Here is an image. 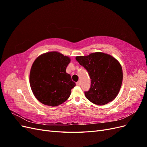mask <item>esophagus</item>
<instances>
[{"instance_id": "1", "label": "esophagus", "mask_w": 147, "mask_h": 147, "mask_svg": "<svg viewBox=\"0 0 147 147\" xmlns=\"http://www.w3.org/2000/svg\"><path fill=\"white\" fill-rule=\"evenodd\" d=\"M76 84H77V86H80V84H81L80 81H78V82H77V83H76Z\"/></svg>"}]
</instances>
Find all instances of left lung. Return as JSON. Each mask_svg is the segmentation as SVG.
I'll return each instance as SVG.
<instances>
[{
  "instance_id": "left-lung-1",
  "label": "left lung",
  "mask_w": 147,
  "mask_h": 147,
  "mask_svg": "<svg viewBox=\"0 0 147 147\" xmlns=\"http://www.w3.org/2000/svg\"><path fill=\"white\" fill-rule=\"evenodd\" d=\"M88 71L91 88L84 92L92 103L104 105L117 96L123 82V70L117 59L107 53L96 52L75 57Z\"/></svg>"
}]
</instances>
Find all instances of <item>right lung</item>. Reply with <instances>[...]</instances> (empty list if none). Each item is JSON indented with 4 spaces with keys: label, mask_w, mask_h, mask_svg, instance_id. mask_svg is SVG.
<instances>
[{
    "label": "right lung",
    "mask_w": 147,
    "mask_h": 147,
    "mask_svg": "<svg viewBox=\"0 0 147 147\" xmlns=\"http://www.w3.org/2000/svg\"><path fill=\"white\" fill-rule=\"evenodd\" d=\"M70 57L59 52H47L38 56L30 70L29 83L36 99L44 105L55 107L69 99L75 83L66 73Z\"/></svg>",
    "instance_id": "obj_1"
}]
</instances>
